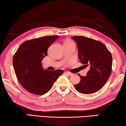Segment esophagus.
Returning a JSON list of instances; mask_svg holds the SVG:
<instances>
[{
  "label": "esophagus",
  "mask_w": 126,
  "mask_h": 126,
  "mask_svg": "<svg viewBox=\"0 0 126 126\" xmlns=\"http://www.w3.org/2000/svg\"><path fill=\"white\" fill-rule=\"evenodd\" d=\"M65 74L67 76H72L73 75L72 73H69V72H65Z\"/></svg>",
  "instance_id": "obj_1"
}]
</instances>
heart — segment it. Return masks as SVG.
<instances>
[{
  "instance_id": "1",
  "label": "heart",
  "mask_w": 126,
  "mask_h": 126,
  "mask_svg": "<svg viewBox=\"0 0 126 126\" xmlns=\"http://www.w3.org/2000/svg\"><path fill=\"white\" fill-rule=\"evenodd\" d=\"M72 41H70V40H67V41H66V42H65V43H69V42H71Z\"/></svg>"
}]
</instances>
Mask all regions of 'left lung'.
<instances>
[{
    "instance_id": "8db88e82",
    "label": "left lung",
    "mask_w": 126,
    "mask_h": 126,
    "mask_svg": "<svg viewBox=\"0 0 126 126\" xmlns=\"http://www.w3.org/2000/svg\"><path fill=\"white\" fill-rule=\"evenodd\" d=\"M78 50V59L85 68L89 70L86 76H81V81L75 85L80 93L92 94L102 87L111 74L112 56L106 47L101 42L85 36H74Z\"/></svg>"
}]
</instances>
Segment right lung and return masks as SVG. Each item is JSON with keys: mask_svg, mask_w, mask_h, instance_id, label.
Here are the masks:
<instances>
[{"mask_svg": "<svg viewBox=\"0 0 126 126\" xmlns=\"http://www.w3.org/2000/svg\"><path fill=\"white\" fill-rule=\"evenodd\" d=\"M59 36H47L21 44L13 57V66L18 81L28 92L43 95L50 90L63 70L48 71L41 61L47 56L49 47Z\"/></svg>", "mask_w": 126, "mask_h": 126, "instance_id": "1", "label": "right lung"}]
</instances>
